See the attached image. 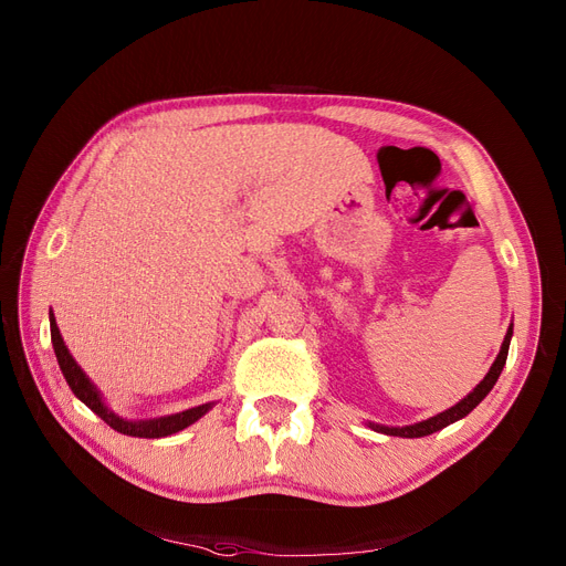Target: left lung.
I'll return each instance as SVG.
<instances>
[{
  "label": "left lung",
  "mask_w": 566,
  "mask_h": 566,
  "mask_svg": "<svg viewBox=\"0 0 566 566\" xmlns=\"http://www.w3.org/2000/svg\"><path fill=\"white\" fill-rule=\"evenodd\" d=\"M512 325H510V331H507V337H504V342H502V348H500V353H497V358H495V363H493V367L489 369V374L484 376V380L478 385V388H474L465 399H461L457 406H452V408H448L444 412H440V415H436V418H429V420H424V422H420V424H410V427H378V424H371V429H376V431H380V433H388V436H401V438H422V436H429V433H433V431H440L442 427H448V424H452V422H457V420H461V418H465V415L474 408V406H480V401L493 390V385H495V380H497V376H500V371H502V367H504V363H507V353H510V342H512Z\"/></svg>",
  "instance_id": "8db88e82"
}]
</instances>
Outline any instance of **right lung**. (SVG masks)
I'll use <instances>...</instances> for the list:
<instances>
[{"mask_svg": "<svg viewBox=\"0 0 566 566\" xmlns=\"http://www.w3.org/2000/svg\"><path fill=\"white\" fill-rule=\"evenodd\" d=\"M50 335H52V346H54L59 369H62V374H64V378L69 382V388L73 390V395L82 403H86L88 408H92L103 422H107L118 433L135 436V438H163V436H171L176 431L190 427L192 422H197L201 418V415H206L208 410H211V403H203V406H197V408H190V410H184V412L169 415V418L144 420V422L122 420V418H118V415L107 410V406L103 403L98 390L94 388V382L86 378V374L73 360V355L69 353L62 335H59V328H56V321H54L52 312H50Z\"/></svg>", "mask_w": 566, "mask_h": 566, "instance_id": "obj_1", "label": "right lung"}]
</instances>
